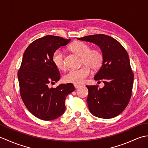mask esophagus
Listing matches in <instances>:
<instances>
[{
	"mask_svg": "<svg viewBox=\"0 0 148 148\" xmlns=\"http://www.w3.org/2000/svg\"><path fill=\"white\" fill-rule=\"evenodd\" d=\"M81 86V85L80 84H74V87H75V88H79Z\"/></svg>",
	"mask_w": 148,
	"mask_h": 148,
	"instance_id": "34e87169",
	"label": "esophagus"
}]
</instances>
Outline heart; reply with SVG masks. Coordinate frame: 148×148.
<instances>
[{
  "instance_id": "obj_1",
  "label": "heart",
  "mask_w": 148,
  "mask_h": 148,
  "mask_svg": "<svg viewBox=\"0 0 148 148\" xmlns=\"http://www.w3.org/2000/svg\"><path fill=\"white\" fill-rule=\"evenodd\" d=\"M71 49L82 57L83 67L79 69H72L66 73L63 79L66 83L81 84L90 74V68L93 70H99L102 67L103 62V55L99 49H92L88 44L82 41H77L71 46ZM53 62L58 69L64 70L66 64L64 56L61 49H56L53 54Z\"/></svg>"
}]
</instances>
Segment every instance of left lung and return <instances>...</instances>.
I'll return each instance as SVG.
<instances>
[{
	"instance_id": "1",
	"label": "left lung",
	"mask_w": 148,
	"mask_h": 148,
	"mask_svg": "<svg viewBox=\"0 0 148 148\" xmlns=\"http://www.w3.org/2000/svg\"><path fill=\"white\" fill-rule=\"evenodd\" d=\"M79 40L93 42L100 47L103 55L102 67L94 77L105 86L86 85L87 103L90 112L98 118L109 119L118 116L129 103L134 83V73L129 56L117 40L104 34L84 36Z\"/></svg>"
}]
</instances>
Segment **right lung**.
I'll return each mask as SVG.
<instances>
[{"label": "right lung", "instance_id": "add662e5", "mask_svg": "<svg viewBox=\"0 0 148 148\" xmlns=\"http://www.w3.org/2000/svg\"><path fill=\"white\" fill-rule=\"evenodd\" d=\"M71 39L46 36L30 43L24 52L18 72L21 99L27 109L36 117L53 120L65 112V100L74 91L72 83L61 84L49 88V83L59 81L60 74L53 62V54Z\"/></svg>", "mask_w": 148, "mask_h": 148}]
</instances>
